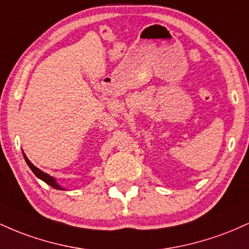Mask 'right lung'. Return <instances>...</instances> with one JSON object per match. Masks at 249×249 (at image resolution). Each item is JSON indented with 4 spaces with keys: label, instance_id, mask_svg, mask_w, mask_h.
Here are the masks:
<instances>
[{
    "label": "right lung",
    "instance_id": "1",
    "mask_svg": "<svg viewBox=\"0 0 249 249\" xmlns=\"http://www.w3.org/2000/svg\"><path fill=\"white\" fill-rule=\"evenodd\" d=\"M23 156H24V160H26V162H27V164H28V166H29V168L33 170V173H34L36 177H37L38 178H41L42 181H44V182H46L47 185H49L50 187H53V188H55V189H62L60 186L57 185L56 181H55L54 178H53L52 177H49L48 174H46V173H43V172H42V170H40L38 168H36L34 164H33L32 162H30L29 160H28L26 155H23Z\"/></svg>",
    "mask_w": 249,
    "mask_h": 249
}]
</instances>
